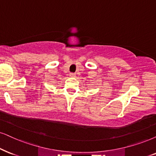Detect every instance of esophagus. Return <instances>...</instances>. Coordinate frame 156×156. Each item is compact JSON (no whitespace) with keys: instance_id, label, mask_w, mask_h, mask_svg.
I'll return each instance as SVG.
<instances>
[{"instance_id":"1","label":"esophagus","mask_w":156,"mask_h":156,"mask_svg":"<svg viewBox=\"0 0 156 156\" xmlns=\"http://www.w3.org/2000/svg\"><path fill=\"white\" fill-rule=\"evenodd\" d=\"M70 76L72 77V78H74V77H76V73H70Z\"/></svg>"}]
</instances>
